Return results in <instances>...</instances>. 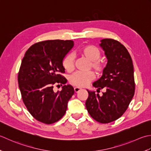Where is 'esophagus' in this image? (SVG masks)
I'll list each match as a JSON object with an SVG mask.
<instances>
[{
    "label": "esophagus",
    "instance_id": "obj_1",
    "mask_svg": "<svg viewBox=\"0 0 151 151\" xmlns=\"http://www.w3.org/2000/svg\"><path fill=\"white\" fill-rule=\"evenodd\" d=\"M81 90V88L80 87H74V91L76 92V93H78V92H79V91Z\"/></svg>",
    "mask_w": 151,
    "mask_h": 151
}]
</instances>
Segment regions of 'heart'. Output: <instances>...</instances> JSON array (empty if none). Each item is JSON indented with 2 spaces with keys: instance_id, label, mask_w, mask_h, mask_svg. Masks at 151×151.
<instances>
[{
  "instance_id": "heart-1",
  "label": "heart",
  "mask_w": 151,
  "mask_h": 151,
  "mask_svg": "<svg viewBox=\"0 0 151 151\" xmlns=\"http://www.w3.org/2000/svg\"><path fill=\"white\" fill-rule=\"evenodd\" d=\"M78 53L87 58L91 62L90 67L95 72L100 73L104 70L103 63L99 59L101 57V51L96 46L88 45L80 48ZM64 68L68 72H71L74 68V57L72 53L68 54L63 61ZM94 74L92 72H76L70 77V83L78 87H84L94 79Z\"/></svg>"
}]
</instances>
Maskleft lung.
Segmentation results:
<instances>
[{"mask_svg": "<svg viewBox=\"0 0 151 151\" xmlns=\"http://www.w3.org/2000/svg\"><path fill=\"white\" fill-rule=\"evenodd\" d=\"M107 63L101 78L93 86L98 91L104 88L102 96L88 91L85 105L90 115L96 121L109 123L122 115L134 95V66L128 50L121 43L112 39L100 40Z\"/></svg>", "mask_w": 151, "mask_h": 151, "instance_id": "left-lung-1", "label": "left lung"}]
</instances>
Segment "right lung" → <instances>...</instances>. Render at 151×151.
<instances>
[{"mask_svg": "<svg viewBox=\"0 0 151 151\" xmlns=\"http://www.w3.org/2000/svg\"><path fill=\"white\" fill-rule=\"evenodd\" d=\"M73 46L72 40H47L32 45L24 55L18 83L24 105L37 121L50 124L65 114L74 89L59 73L65 72L63 61ZM57 83L64 85L55 93Z\"/></svg>", "mask_w": 151, "mask_h": 151, "instance_id": "add662e5", "label": "right lung"}]
</instances>
